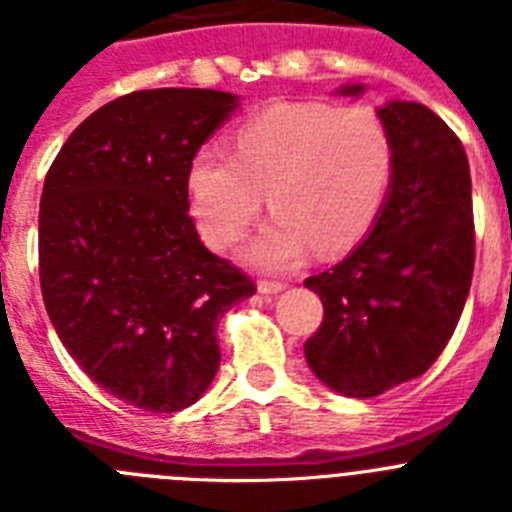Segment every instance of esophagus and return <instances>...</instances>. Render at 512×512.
Instances as JSON below:
<instances>
[{"label": "esophagus", "instance_id": "34e87169", "mask_svg": "<svg viewBox=\"0 0 512 512\" xmlns=\"http://www.w3.org/2000/svg\"><path fill=\"white\" fill-rule=\"evenodd\" d=\"M257 290H260L262 296H278L280 290H285V283H278V280H260Z\"/></svg>", "mask_w": 512, "mask_h": 512}]
</instances>
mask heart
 I'll list each match as a JSON object with an SVG mask.
<instances>
[{
	"label": "heart",
	"instance_id": "heart-1",
	"mask_svg": "<svg viewBox=\"0 0 512 512\" xmlns=\"http://www.w3.org/2000/svg\"><path fill=\"white\" fill-rule=\"evenodd\" d=\"M395 170V147L370 107L283 101L260 109L229 137V158L193 155L186 173L191 214L214 250L245 237L262 209L273 219L247 257L262 270H290L316 247L344 252L377 222Z\"/></svg>",
	"mask_w": 512,
	"mask_h": 512
}]
</instances>
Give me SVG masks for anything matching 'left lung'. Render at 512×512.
I'll return each instance as SVG.
<instances>
[{
  "mask_svg": "<svg viewBox=\"0 0 512 512\" xmlns=\"http://www.w3.org/2000/svg\"><path fill=\"white\" fill-rule=\"evenodd\" d=\"M362 91L344 86L339 94ZM377 114L395 147L385 206L370 237L306 278L324 303V321L303 347L308 367L349 398L380 395L434 365L474 270L472 178L459 137L416 101H388Z\"/></svg>",
  "mask_w": 512,
  "mask_h": 512,
  "instance_id": "obj_1",
  "label": "left lung"
}]
</instances>
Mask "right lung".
I'll return each instance as SVG.
<instances>
[{
  "instance_id": "obj_1",
  "label": "right lung",
  "mask_w": 512,
  "mask_h": 512,
  "mask_svg": "<svg viewBox=\"0 0 512 512\" xmlns=\"http://www.w3.org/2000/svg\"><path fill=\"white\" fill-rule=\"evenodd\" d=\"M234 109L227 91H132L78 124L45 176L50 321L96 385L142 411H183L206 393L219 316L255 293L188 216V165Z\"/></svg>"
}]
</instances>
